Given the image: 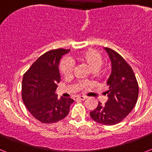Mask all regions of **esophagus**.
<instances>
[{
    "label": "esophagus",
    "mask_w": 152,
    "mask_h": 152,
    "mask_svg": "<svg viewBox=\"0 0 152 152\" xmlns=\"http://www.w3.org/2000/svg\"><path fill=\"white\" fill-rule=\"evenodd\" d=\"M87 99V97L85 96H78L77 97V99H80V100H85Z\"/></svg>",
    "instance_id": "obj_1"
}]
</instances>
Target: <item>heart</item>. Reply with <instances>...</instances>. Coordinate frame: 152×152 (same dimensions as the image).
I'll use <instances>...</instances> for the list:
<instances>
[{
    "instance_id": "heart-1",
    "label": "heart",
    "mask_w": 152,
    "mask_h": 152,
    "mask_svg": "<svg viewBox=\"0 0 152 152\" xmlns=\"http://www.w3.org/2000/svg\"><path fill=\"white\" fill-rule=\"evenodd\" d=\"M77 61L85 64L92 72H95L99 69L102 64V58L99 53L94 50L84 51L77 58ZM60 72L62 76L69 77L71 76L72 72V65L67 59L62 60L60 64Z\"/></svg>"
}]
</instances>
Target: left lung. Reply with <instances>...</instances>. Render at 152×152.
I'll return each mask as SVG.
<instances>
[{"instance_id":"1","label":"left lung","mask_w":152,"mask_h":152,"mask_svg":"<svg viewBox=\"0 0 152 152\" xmlns=\"http://www.w3.org/2000/svg\"><path fill=\"white\" fill-rule=\"evenodd\" d=\"M104 49L112 64V72L106 82L109 90L105 92L108 100L105 105L99 102L90 115L99 124L113 125L121 122L135 107L139 86L132 68L125 60L116 51L107 47Z\"/></svg>"}]
</instances>
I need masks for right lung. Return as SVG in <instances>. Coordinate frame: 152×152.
<instances>
[{
  "label": "right lung",
  "mask_w": 152,
  "mask_h": 152,
  "mask_svg": "<svg viewBox=\"0 0 152 152\" xmlns=\"http://www.w3.org/2000/svg\"><path fill=\"white\" fill-rule=\"evenodd\" d=\"M70 50H52L39 57L26 73L22 82V98L31 115L50 124L64 119L73 99L57 98L55 93L61 80L59 65L62 56Z\"/></svg>",
  "instance_id": "add662e5"
}]
</instances>
